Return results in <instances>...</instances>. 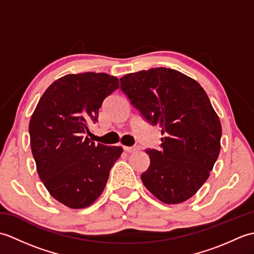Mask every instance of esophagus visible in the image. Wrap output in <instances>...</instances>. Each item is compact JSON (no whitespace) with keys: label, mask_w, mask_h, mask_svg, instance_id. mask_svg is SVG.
Returning a JSON list of instances; mask_svg holds the SVG:
<instances>
[{"label":"esophagus","mask_w":254,"mask_h":254,"mask_svg":"<svg viewBox=\"0 0 254 254\" xmlns=\"http://www.w3.org/2000/svg\"><path fill=\"white\" fill-rule=\"evenodd\" d=\"M123 149L126 150V152H127V153H134V152H136V150H138V147L137 146H123Z\"/></svg>","instance_id":"obj_1"}]
</instances>
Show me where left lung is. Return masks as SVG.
<instances>
[{"label":"left lung","instance_id":"left-lung-1","mask_svg":"<svg viewBox=\"0 0 254 254\" xmlns=\"http://www.w3.org/2000/svg\"><path fill=\"white\" fill-rule=\"evenodd\" d=\"M131 105L163 134L141 179L166 204L187 201L207 180L220 150L222 126L196 80L176 69L150 68L120 78Z\"/></svg>","mask_w":254,"mask_h":254}]
</instances>
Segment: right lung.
Wrapping results in <instances>:
<instances>
[{
    "instance_id": "obj_1",
    "label": "right lung",
    "mask_w": 254,
    "mask_h": 254,
    "mask_svg": "<svg viewBox=\"0 0 254 254\" xmlns=\"http://www.w3.org/2000/svg\"><path fill=\"white\" fill-rule=\"evenodd\" d=\"M118 88L119 79L109 74H68L47 88L32 113L29 135L38 175L67 207L93 204L122 153L85 136L88 124L98 121L102 101Z\"/></svg>"
}]
</instances>
